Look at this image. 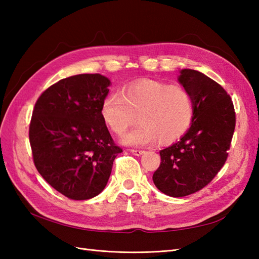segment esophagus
<instances>
[{
  "label": "esophagus",
  "mask_w": 259,
  "mask_h": 259,
  "mask_svg": "<svg viewBox=\"0 0 259 259\" xmlns=\"http://www.w3.org/2000/svg\"><path fill=\"white\" fill-rule=\"evenodd\" d=\"M130 152L135 156H141V155H144V153H145L144 150H138V149H130Z\"/></svg>",
  "instance_id": "obj_1"
}]
</instances>
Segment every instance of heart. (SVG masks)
<instances>
[{
  "label": "heart",
  "mask_w": 259,
  "mask_h": 259,
  "mask_svg": "<svg viewBox=\"0 0 259 259\" xmlns=\"http://www.w3.org/2000/svg\"><path fill=\"white\" fill-rule=\"evenodd\" d=\"M100 115L107 128L118 137L136 123L138 115L140 125L124 137V145L141 147L158 139L161 145H169L189 130L195 102L184 85L140 79L124 85L121 95L108 93L102 99Z\"/></svg>",
  "instance_id": "b5f03b06"
}]
</instances>
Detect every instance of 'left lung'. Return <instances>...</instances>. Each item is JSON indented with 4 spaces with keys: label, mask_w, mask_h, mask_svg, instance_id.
Segmentation results:
<instances>
[{
    "label": "left lung",
    "mask_w": 259,
    "mask_h": 259,
    "mask_svg": "<svg viewBox=\"0 0 259 259\" xmlns=\"http://www.w3.org/2000/svg\"><path fill=\"white\" fill-rule=\"evenodd\" d=\"M178 80L194 98V120L179 141L160 151V166L152 176L157 188L170 197L195 194L216 177L236 125L232 98L221 84L190 69L181 70Z\"/></svg>",
    "instance_id": "obj_1"
}]
</instances>
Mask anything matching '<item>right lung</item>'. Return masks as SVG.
Returning a JSON list of instances; mask_svg holds the SVG:
<instances>
[{"instance_id": "obj_1", "label": "right lung", "mask_w": 259, "mask_h": 259, "mask_svg": "<svg viewBox=\"0 0 259 259\" xmlns=\"http://www.w3.org/2000/svg\"><path fill=\"white\" fill-rule=\"evenodd\" d=\"M109 85L99 73L69 76L43 91L33 109L29 138L35 168L70 199L100 194L122 152L100 115Z\"/></svg>"}]
</instances>
